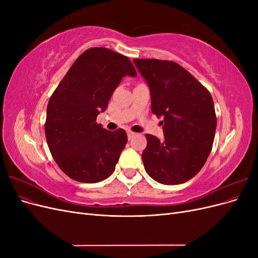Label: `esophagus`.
<instances>
[{
    "mask_svg": "<svg viewBox=\"0 0 258 258\" xmlns=\"http://www.w3.org/2000/svg\"><path fill=\"white\" fill-rule=\"evenodd\" d=\"M135 136H136L135 132H132V131H128V139H129V140H131V139L134 138Z\"/></svg>",
    "mask_w": 258,
    "mask_h": 258,
    "instance_id": "34e87169",
    "label": "esophagus"
}]
</instances>
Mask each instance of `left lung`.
I'll use <instances>...</instances> for the list:
<instances>
[{"mask_svg": "<svg viewBox=\"0 0 258 258\" xmlns=\"http://www.w3.org/2000/svg\"><path fill=\"white\" fill-rule=\"evenodd\" d=\"M151 92L152 112L162 116L163 140L146 135L142 160L156 182L176 185L204 167L212 150L216 115L210 92L173 61L134 59Z\"/></svg>", "mask_w": 258, "mask_h": 258, "instance_id": "8db88e82", "label": "left lung"}]
</instances>
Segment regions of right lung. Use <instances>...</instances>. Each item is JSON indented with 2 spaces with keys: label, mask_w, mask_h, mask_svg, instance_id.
<instances>
[{
  "label": "right lung",
  "mask_w": 258,
  "mask_h": 258,
  "mask_svg": "<svg viewBox=\"0 0 258 258\" xmlns=\"http://www.w3.org/2000/svg\"><path fill=\"white\" fill-rule=\"evenodd\" d=\"M136 77L131 61L104 47L84 51L53 91L45 135L52 158L75 181L98 183L110 176L127 144L123 129L97 123L124 76Z\"/></svg>",
  "instance_id": "1"
}]
</instances>
